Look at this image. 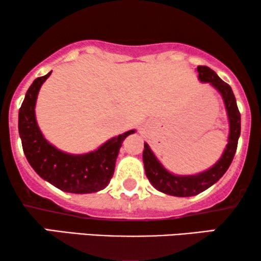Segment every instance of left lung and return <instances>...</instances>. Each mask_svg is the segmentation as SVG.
Returning <instances> with one entry per match:
<instances>
[{
	"mask_svg": "<svg viewBox=\"0 0 261 261\" xmlns=\"http://www.w3.org/2000/svg\"><path fill=\"white\" fill-rule=\"evenodd\" d=\"M197 72L198 80L202 83H209L222 96L228 122H229L228 144L222 155L213 166L202 172L183 176V174H174L166 170L153 153L147 142H145L142 160H144L145 172L148 180L158 191L170 196H176V197L196 196L215 184L226 173L228 167L233 162L238 147V140L241 133V116L231 88L217 76L215 71L209 69L208 66H197Z\"/></svg>",
	"mask_w": 261,
	"mask_h": 261,
	"instance_id": "obj_1",
	"label": "left lung"
}]
</instances>
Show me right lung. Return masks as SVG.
Wrapping results in <instances>:
<instances>
[{
  "label": "right lung",
  "instance_id": "add662e5",
  "mask_svg": "<svg viewBox=\"0 0 261 261\" xmlns=\"http://www.w3.org/2000/svg\"><path fill=\"white\" fill-rule=\"evenodd\" d=\"M51 72L32 83L19 110V134L24 155L35 172L59 190L70 194L103 190L112 179L123 140L135 129L109 139L95 151L83 154L66 153L49 144L38 126L35 105L39 90Z\"/></svg>",
  "mask_w": 261,
  "mask_h": 261
}]
</instances>
